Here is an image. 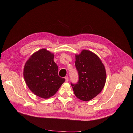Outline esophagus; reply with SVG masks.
<instances>
[{
  "instance_id": "esophagus-1",
  "label": "esophagus",
  "mask_w": 133,
  "mask_h": 133,
  "mask_svg": "<svg viewBox=\"0 0 133 133\" xmlns=\"http://www.w3.org/2000/svg\"><path fill=\"white\" fill-rule=\"evenodd\" d=\"M65 80H66V82H68V80H69V79H68V77H67H67H65Z\"/></svg>"
}]
</instances>
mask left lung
Returning a JSON list of instances; mask_svg holds the SVG:
<instances>
[{
    "instance_id": "8db88e82",
    "label": "left lung",
    "mask_w": 133,
    "mask_h": 133,
    "mask_svg": "<svg viewBox=\"0 0 133 133\" xmlns=\"http://www.w3.org/2000/svg\"><path fill=\"white\" fill-rule=\"evenodd\" d=\"M75 65L79 80L77 84L71 83L74 95L82 101H90L101 93L105 85V67L98 56L88 50L76 55Z\"/></svg>"
}]
</instances>
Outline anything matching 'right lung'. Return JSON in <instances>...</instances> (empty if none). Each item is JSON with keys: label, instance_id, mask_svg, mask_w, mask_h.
<instances>
[{"label": "right lung", "instance_id": "right-lung-1", "mask_svg": "<svg viewBox=\"0 0 133 133\" xmlns=\"http://www.w3.org/2000/svg\"><path fill=\"white\" fill-rule=\"evenodd\" d=\"M54 56L46 49H40L30 57L24 67L28 87L35 95L45 99L54 96L65 81L58 76Z\"/></svg>", "mask_w": 133, "mask_h": 133}]
</instances>
